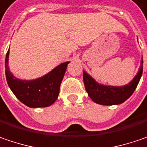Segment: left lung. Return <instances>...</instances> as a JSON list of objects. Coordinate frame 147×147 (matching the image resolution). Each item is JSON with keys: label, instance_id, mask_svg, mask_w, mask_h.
Masks as SVG:
<instances>
[{"label": "left lung", "instance_id": "left-lung-1", "mask_svg": "<svg viewBox=\"0 0 147 147\" xmlns=\"http://www.w3.org/2000/svg\"><path fill=\"white\" fill-rule=\"evenodd\" d=\"M143 72V59L134 78L124 86H109L98 84L88 73L84 71V83L89 98L101 105H118L128 99L136 88Z\"/></svg>", "mask_w": 147, "mask_h": 147}]
</instances>
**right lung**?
Listing matches in <instances>:
<instances>
[{"mask_svg":"<svg viewBox=\"0 0 147 147\" xmlns=\"http://www.w3.org/2000/svg\"><path fill=\"white\" fill-rule=\"evenodd\" d=\"M8 50L5 61L6 81L15 96L25 105L32 108L46 107L58 98L60 84L69 61L59 64L45 75L32 80H22L15 77L9 69Z\"/></svg>","mask_w":147,"mask_h":147,"instance_id":"obj_1","label":"right lung"}]
</instances>
